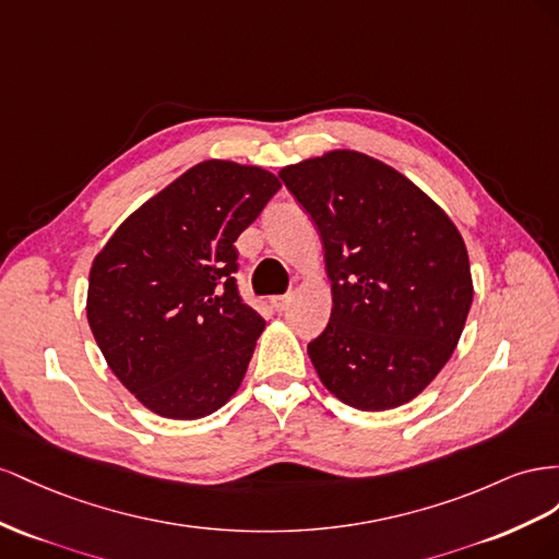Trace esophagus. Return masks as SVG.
Returning a JSON list of instances; mask_svg holds the SVG:
<instances>
[{
  "label": "esophagus",
  "instance_id": "esophagus-1",
  "mask_svg": "<svg viewBox=\"0 0 559 559\" xmlns=\"http://www.w3.org/2000/svg\"><path fill=\"white\" fill-rule=\"evenodd\" d=\"M290 301H293V295H276V297H271V307H274L276 311H285L290 307Z\"/></svg>",
  "mask_w": 559,
  "mask_h": 559
}]
</instances>
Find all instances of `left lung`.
Returning a JSON list of instances; mask_svg holds the SVG:
<instances>
[{
    "instance_id": "left-lung-1",
    "label": "left lung",
    "mask_w": 559,
    "mask_h": 559,
    "mask_svg": "<svg viewBox=\"0 0 559 559\" xmlns=\"http://www.w3.org/2000/svg\"><path fill=\"white\" fill-rule=\"evenodd\" d=\"M278 178L318 227L332 283L330 323L307 346L318 377L365 412L412 401L466 325L464 238L417 185L360 152L307 158Z\"/></svg>"
}]
</instances>
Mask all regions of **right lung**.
<instances>
[{"label": "right lung", "instance_id": "add662e5", "mask_svg": "<svg viewBox=\"0 0 559 559\" xmlns=\"http://www.w3.org/2000/svg\"><path fill=\"white\" fill-rule=\"evenodd\" d=\"M278 189L258 166L203 162L140 205L93 260V337L162 417L201 419L241 386L264 318L238 295L234 243Z\"/></svg>", "mask_w": 559, "mask_h": 559}]
</instances>
